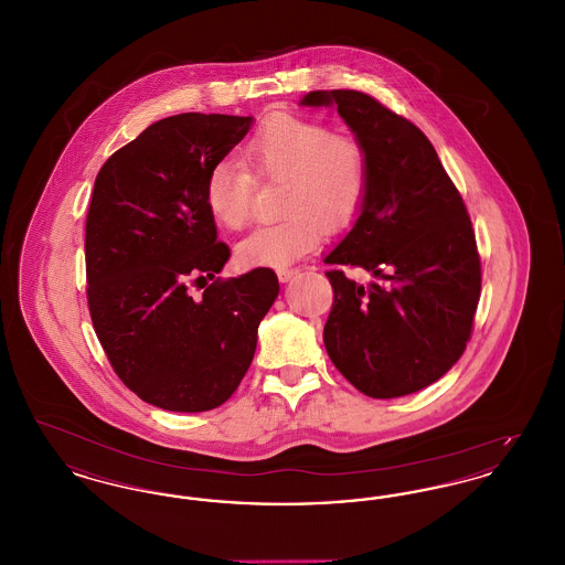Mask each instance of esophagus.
<instances>
[{"label": "esophagus", "mask_w": 565, "mask_h": 565, "mask_svg": "<svg viewBox=\"0 0 565 565\" xmlns=\"http://www.w3.org/2000/svg\"><path fill=\"white\" fill-rule=\"evenodd\" d=\"M298 269L296 267H288V269H277V277H279V281H290L292 277H295Z\"/></svg>", "instance_id": "obj_1"}]
</instances>
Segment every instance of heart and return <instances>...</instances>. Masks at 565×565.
Wrapping results in <instances>:
<instances>
[{"mask_svg": "<svg viewBox=\"0 0 565 565\" xmlns=\"http://www.w3.org/2000/svg\"><path fill=\"white\" fill-rule=\"evenodd\" d=\"M247 161L263 178L286 180L281 212L249 233L237 247L245 267H286L322 242L326 231H343L360 215L371 186L364 143L334 134L328 125L295 114L267 118L247 141ZM254 173L231 159L214 162L205 178V205L231 231L252 217Z\"/></svg>", "mask_w": 565, "mask_h": 565, "instance_id": "heart-1", "label": "heart"}]
</instances>
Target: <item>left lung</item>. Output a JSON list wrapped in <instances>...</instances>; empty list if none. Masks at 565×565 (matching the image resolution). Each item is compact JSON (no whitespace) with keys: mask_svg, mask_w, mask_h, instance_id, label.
<instances>
[{"mask_svg":"<svg viewBox=\"0 0 565 565\" xmlns=\"http://www.w3.org/2000/svg\"><path fill=\"white\" fill-rule=\"evenodd\" d=\"M302 104H334L371 161L362 214L326 258L334 295L326 351L371 398L419 392L456 364L475 328L481 256L463 199L430 139L375 97L337 88ZM345 268L377 281L360 287Z\"/></svg>","mask_w":565,"mask_h":565,"instance_id":"left-lung-1","label":"left lung"}]
</instances>
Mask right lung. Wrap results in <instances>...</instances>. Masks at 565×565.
<instances>
[{
	"label": "right lung",
	"mask_w": 565,
	"mask_h": 565,
	"mask_svg": "<svg viewBox=\"0 0 565 565\" xmlns=\"http://www.w3.org/2000/svg\"><path fill=\"white\" fill-rule=\"evenodd\" d=\"M249 125L228 114L162 118L95 180L84 235L93 328L118 379L167 411H212L235 394L279 295L267 267L217 277L231 249L215 237L205 178ZM199 282L206 290L194 299Z\"/></svg>",
	"instance_id": "add662e5"
}]
</instances>
